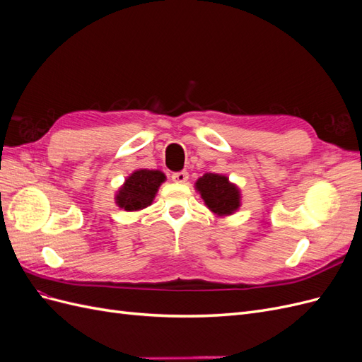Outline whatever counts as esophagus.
Masks as SVG:
<instances>
[{
	"instance_id": "34e87169",
	"label": "esophagus",
	"mask_w": 362,
	"mask_h": 362,
	"mask_svg": "<svg viewBox=\"0 0 362 362\" xmlns=\"http://www.w3.org/2000/svg\"><path fill=\"white\" fill-rule=\"evenodd\" d=\"M172 180L175 181V182H180V184H182V182H185L189 180V173L185 172V170H182V172H177V173H173L172 175Z\"/></svg>"
}]
</instances>
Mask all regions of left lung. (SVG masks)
<instances>
[{
    "label": "left lung",
    "mask_w": 362,
    "mask_h": 362,
    "mask_svg": "<svg viewBox=\"0 0 362 362\" xmlns=\"http://www.w3.org/2000/svg\"><path fill=\"white\" fill-rule=\"evenodd\" d=\"M194 189L208 210L218 217L231 216L242 206V192L226 175L204 173L194 182Z\"/></svg>",
    "instance_id": "1"
}]
</instances>
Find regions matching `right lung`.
I'll return each mask as SVG.
<instances>
[{"label": "right lung", "instance_id": "1", "mask_svg": "<svg viewBox=\"0 0 362 362\" xmlns=\"http://www.w3.org/2000/svg\"><path fill=\"white\" fill-rule=\"evenodd\" d=\"M166 181L161 170L137 169L127 177L115 194V202L125 211L145 210L156 199L160 185Z\"/></svg>", "mask_w": 362, "mask_h": 362}]
</instances>
